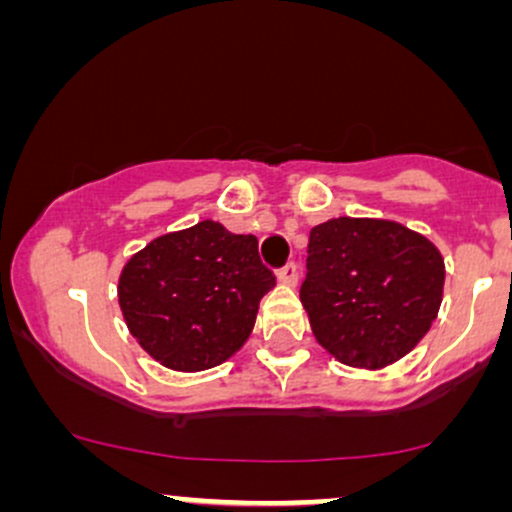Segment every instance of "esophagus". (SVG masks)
Masks as SVG:
<instances>
[{"label":"esophagus","mask_w":512,"mask_h":512,"mask_svg":"<svg viewBox=\"0 0 512 512\" xmlns=\"http://www.w3.org/2000/svg\"><path fill=\"white\" fill-rule=\"evenodd\" d=\"M276 276H279L281 284L296 286L298 284V267H296V262H286L284 267H281L279 272H276Z\"/></svg>","instance_id":"34e87169"}]
</instances>
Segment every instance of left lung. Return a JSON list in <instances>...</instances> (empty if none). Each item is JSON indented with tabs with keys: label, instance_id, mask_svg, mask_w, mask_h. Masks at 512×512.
I'll return each mask as SVG.
<instances>
[{
	"label": "left lung",
	"instance_id": "obj_1",
	"mask_svg": "<svg viewBox=\"0 0 512 512\" xmlns=\"http://www.w3.org/2000/svg\"><path fill=\"white\" fill-rule=\"evenodd\" d=\"M301 303L337 361L383 368L431 330L443 301L436 245L397 221L339 216L310 231Z\"/></svg>",
	"mask_w": 512,
	"mask_h": 512
}]
</instances>
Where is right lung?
<instances>
[{
	"instance_id": "add662e5",
	"label": "right lung",
	"mask_w": 512,
	"mask_h": 512,
	"mask_svg": "<svg viewBox=\"0 0 512 512\" xmlns=\"http://www.w3.org/2000/svg\"><path fill=\"white\" fill-rule=\"evenodd\" d=\"M274 284L255 236H236L207 219L129 257L117 298L146 354L195 373L219 366L245 344L260 298Z\"/></svg>"
}]
</instances>
